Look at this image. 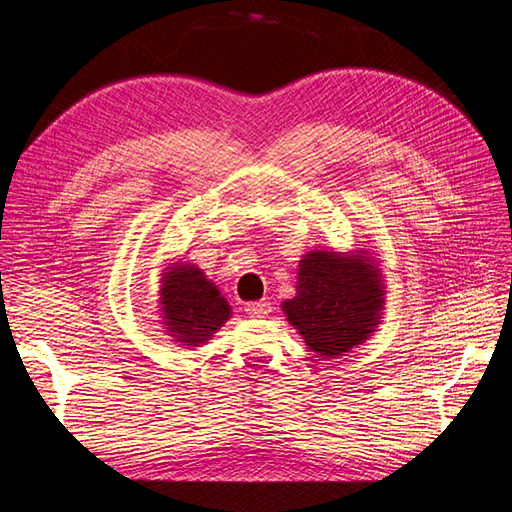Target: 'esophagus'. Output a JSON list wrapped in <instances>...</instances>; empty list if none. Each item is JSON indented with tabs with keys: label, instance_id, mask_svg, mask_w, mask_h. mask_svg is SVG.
I'll return each mask as SVG.
<instances>
[{
	"label": "esophagus",
	"instance_id": "1",
	"mask_svg": "<svg viewBox=\"0 0 512 512\" xmlns=\"http://www.w3.org/2000/svg\"><path fill=\"white\" fill-rule=\"evenodd\" d=\"M245 312L252 318H265L271 312V303L269 301H254L245 307Z\"/></svg>",
	"mask_w": 512,
	"mask_h": 512
}]
</instances>
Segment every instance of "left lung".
<instances>
[{"instance_id":"8db88e82","label":"left lung","mask_w":512,"mask_h":512,"mask_svg":"<svg viewBox=\"0 0 512 512\" xmlns=\"http://www.w3.org/2000/svg\"><path fill=\"white\" fill-rule=\"evenodd\" d=\"M384 305L386 280L374 254L309 250L299 260L297 294L282 312L309 350L337 359L378 331Z\"/></svg>"}]
</instances>
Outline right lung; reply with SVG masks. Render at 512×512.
Returning a JSON list of instances; mask_svg holds the SVG:
<instances>
[{
    "instance_id": "obj_1",
    "label": "right lung",
    "mask_w": 512,
    "mask_h": 512,
    "mask_svg": "<svg viewBox=\"0 0 512 512\" xmlns=\"http://www.w3.org/2000/svg\"><path fill=\"white\" fill-rule=\"evenodd\" d=\"M158 314L173 344L200 348L232 316V307L220 288L183 258H166L158 267Z\"/></svg>"
}]
</instances>
